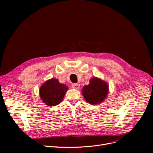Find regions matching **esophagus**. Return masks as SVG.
Returning a JSON list of instances; mask_svg holds the SVG:
<instances>
[{
	"label": "esophagus",
	"mask_w": 153,
	"mask_h": 153,
	"mask_svg": "<svg viewBox=\"0 0 153 153\" xmlns=\"http://www.w3.org/2000/svg\"><path fill=\"white\" fill-rule=\"evenodd\" d=\"M72 87L74 89H78L80 87V84H72Z\"/></svg>",
	"instance_id": "obj_1"
}]
</instances>
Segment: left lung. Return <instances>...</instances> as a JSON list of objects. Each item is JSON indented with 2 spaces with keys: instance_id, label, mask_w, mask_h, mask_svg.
Returning <instances> with one entry per match:
<instances>
[{
  "instance_id": "8db88e82",
  "label": "left lung",
  "mask_w": 153,
  "mask_h": 153,
  "mask_svg": "<svg viewBox=\"0 0 153 153\" xmlns=\"http://www.w3.org/2000/svg\"><path fill=\"white\" fill-rule=\"evenodd\" d=\"M108 93L107 83L95 77L90 80L89 85L84 86L82 89L85 100L92 105H97L102 102L106 99Z\"/></svg>"
}]
</instances>
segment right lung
Wrapping results in <instances>:
<instances>
[{
	"label": "right lung",
	"mask_w": 153,
	"mask_h": 153,
	"mask_svg": "<svg viewBox=\"0 0 153 153\" xmlns=\"http://www.w3.org/2000/svg\"><path fill=\"white\" fill-rule=\"evenodd\" d=\"M68 87L60 84L58 79H51L46 81L39 89V95L47 105L56 106L62 100Z\"/></svg>",
	"instance_id": "1"
}]
</instances>
